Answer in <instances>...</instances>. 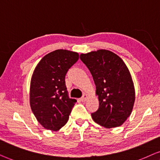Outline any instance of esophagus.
I'll return each mask as SVG.
<instances>
[{
	"mask_svg": "<svg viewBox=\"0 0 160 160\" xmlns=\"http://www.w3.org/2000/svg\"><path fill=\"white\" fill-rule=\"evenodd\" d=\"M87 99H88V96H87L86 94H84L81 98H80V101L86 102V100H87Z\"/></svg>",
	"mask_w": 160,
	"mask_h": 160,
	"instance_id": "1",
	"label": "esophagus"
}]
</instances>
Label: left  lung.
Returning a JSON list of instances; mask_svg holds the SVG:
<instances>
[{
  "label": "left lung",
  "mask_w": 160,
  "mask_h": 160,
  "mask_svg": "<svg viewBox=\"0 0 160 160\" xmlns=\"http://www.w3.org/2000/svg\"><path fill=\"white\" fill-rule=\"evenodd\" d=\"M96 85L99 106L91 113L96 123L105 128L123 124L130 116L135 94L131 74L120 57L111 51L99 50L81 54Z\"/></svg>",
  "instance_id": "8db88e82"
}]
</instances>
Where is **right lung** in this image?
Returning a JSON list of instances; mask_svg holds the SVG:
<instances>
[{"instance_id":"add662e5","label":"right lung","mask_w":160,"mask_h":160,"mask_svg":"<svg viewBox=\"0 0 160 160\" xmlns=\"http://www.w3.org/2000/svg\"><path fill=\"white\" fill-rule=\"evenodd\" d=\"M78 59V53L57 50L43 57L35 68L30 104L37 121L47 129L58 131L69 120L77 100L68 97L65 77Z\"/></svg>"}]
</instances>
